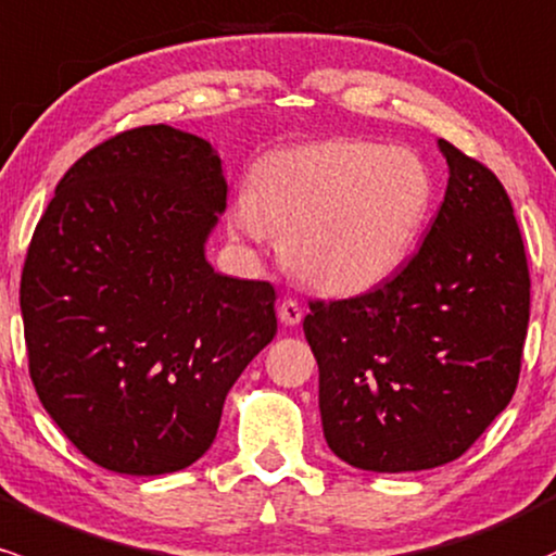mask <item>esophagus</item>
Here are the masks:
<instances>
[{
  "label": "esophagus",
  "instance_id": "1",
  "mask_svg": "<svg viewBox=\"0 0 556 556\" xmlns=\"http://www.w3.org/2000/svg\"><path fill=\"white\" fill-rule=\"evenodd\" d=\"M301 319H303L301 303L292 301V298H285V301L279 303V321H282L285 327H295L301 325Z\"/></svg>",
  "mask_w": 556,
  "mask_h": 556
}]
</instances>
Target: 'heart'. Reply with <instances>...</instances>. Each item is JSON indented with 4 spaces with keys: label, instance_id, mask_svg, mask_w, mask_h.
<instances>
[{
    "label": "heart",
    "instance_id": "b5f03b06",
    "mask_svg": "<svg viewBox=\"0 0 556 556\" xmlns=\"http://www.w3.org/2000/svg\"><path fill=\"white\" fill-rule=\"evenodd\" d=\"M435 200V179L412 148L329 139L274 152L255 189L231 208V229L282 253L303 282L332 295L367 292L393 277L417 248Z\"/></svg>",
    "mask_w": 556,
    "mask_h": 556
}]
</instances>
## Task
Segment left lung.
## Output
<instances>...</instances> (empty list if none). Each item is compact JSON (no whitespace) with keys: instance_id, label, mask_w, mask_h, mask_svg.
Here are the masks:
<instances>
[{"instance_id":"1","label":"left lung","mask_w":556,"mask_h":556,"mask_svg":"<svg viewBox=\"0 0 556 556\" xmlns=\"http://www.w3.org/2000/svg\"><path fill=\"white\" fill-rule=\"evenodd\" d=\"M448 187L417 253L375 290L311 301L327 446L358 469L459 459L515 395L530 319L526 245L491 168L438 139Z\"/></svg>"}]
</instances>
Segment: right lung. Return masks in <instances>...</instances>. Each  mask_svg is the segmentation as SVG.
<instances>
[{
	"instance_id": "add662e5",
	"label": "right lung",
	"mask_w": 556,
	"mask_h": 556,
	"mask_svg": "<svg viewBox=\"0 0 556 556\" xmlns=\"http://www.w3.org/2000/svg\"><path fill=\"white\" fill-rule=\"evenodd\" d=\"M222 157L166 124L78 157L21 277L41 406L94 465L166 475L198 462L237 377L277 334V290L213 271Z\"/></svg>"
}]
</instances>
